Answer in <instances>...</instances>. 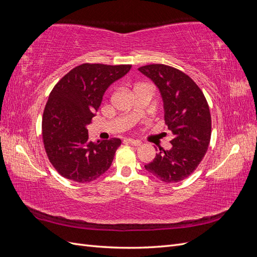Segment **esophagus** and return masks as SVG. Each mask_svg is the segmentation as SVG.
I'll return each mask as SVG.
<instances>
[{
	"label": "esophagus",
	"mask_w": 257,
	"mask_h": 257,
	"mask_svg": "<svg viewBox=\"0 0 257 257\" xmlns=\"http://www.w3.org/2000/svg\"><path fill=\"white\" fill-rule=\"evenodd\" d=\"M127 144H130V145H132V146H135V147H138V146H141V142L139 141H135V139H132V138H127L126 141H125Z\"/></svg>",
	"instance_id": "34e87169"
}]
</instances>
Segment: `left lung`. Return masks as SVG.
I'll use <instances>...</instances> for the list:
<instances>
[{
	"mask_svg": "<svg viewBox=\"0 0 257 257\" xmlns=\"http://www.w3.org/2000/svg\"><path fill=\"white\" fill-rule=\"evenodd\" d=\"M158 85L164 102L165 123L172 131L173 148L159 154L145 168L165 183L188 178L203 161L211 138V114L203 91L190 76L173 66L139 67Z\"/></svg>",
	"mask_w": 257,
	"mask_h": 257,
	"instance_id": "8db88e82",
	"label": "left lung"
}]
</instances>
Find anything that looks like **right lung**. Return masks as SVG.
Here are the masks:
<instances>
[{
    "instance_id": "right-lung-1",
    "label": "right lung",
    "mask_w": 257,
    "mask_h": 257,
    "mask_svg": "<svg viewBox=\"0 0 257 257\" xmlns=\"http://www.w3.org/2000/svg\"><path fill=\"white\" fill-rule=\"evenodd\" d=\"M132 65L84 63L74 67L54 85L42 121L45 151L51 165L68 180L88 183L110 167L121 139L89 142L88 125L106 89Z\"/></svg>"
}]
</instances>
